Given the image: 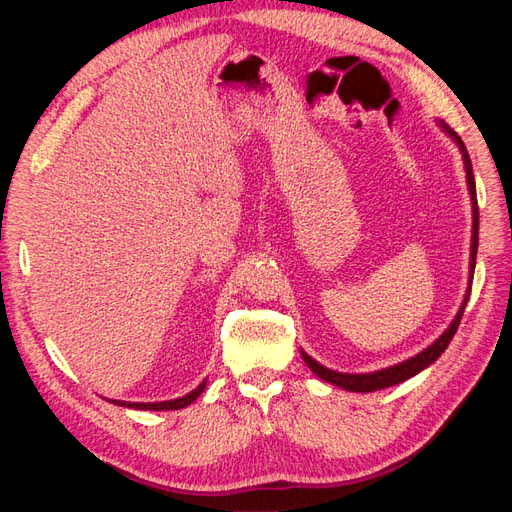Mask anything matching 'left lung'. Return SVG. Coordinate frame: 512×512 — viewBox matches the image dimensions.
<instances>
[{
  "label": "left lung",
  "instance_id": "8db88e82",
  "mask_svg": "<svg viewBox=\"0 0 512 512\" xmlns=\"http://www.w3.org/2000/svg\"><path fill=\"white\" fill-rule=\"evenodd\" d=\"M442 128L451 134L461 153H463V164H466V177H468V190H470V196H472V205H474V228H472V254H470V277L474 275V267H476V250H478V203H476V183H474V175H472V162H470V156H468V149L466 145H463L461 138L457 136V132H453L448 126ZM472 284V282H470ZM468 299H470V288H468V294H466V301H463L459 314L455 316L453 324L448 327L436 342H433L427 350H423L421 354L412 356V359L399 363V365H393L389 369H380V371H374V374H339V371H333V369H327L322 367L320 363H316L312 356H307L305 352H301L303 361L307 363V367L314 371V374L322 380H327L331 384H337L342 386V389L346 391H356V393H371V391H378V389H386V386H395L399 382H404L412 376H416L418 371H423L427 365H431L433 361L438 359V356L448 348V344H451L453 335L457 333V327L461 322V316H463V309H466L468 305Z\"/></svg>",
  "mask_w": 512,
  "mask_h": 512
}]
</instances>
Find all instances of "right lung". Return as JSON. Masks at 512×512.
I'll return each mask as SVG.
<instances>
[{
  "label": "right lung",
  "mask_w": 512,
  "mask_h": 512,
  "mask_svg": "<svg viewBox=\"0 0 512 512\" xmlns=\"http://www.w3.org/2000/svg\"><path fill=\"white\" fill-rule=\"evenodd\" d=\"M205 384H207V382L198 384L192 393L183 395V397H179V399H173V401H156V404H132V401H113V404H119V406H123V408H136V410H179V408L190 406L192 401H194L200 393L205 391Z\"/></svg>",
  "instance_id": "1"
}]
</instances>
